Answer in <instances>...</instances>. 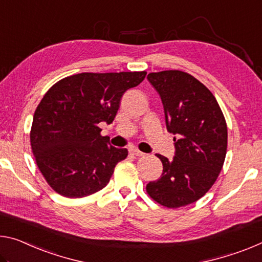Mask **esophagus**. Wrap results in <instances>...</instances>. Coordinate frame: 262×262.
<instances>
[{"mask_svg": "<svg viewBox=\"0 0 262 262\" xmlns=\"http://www.w3.org/2000/svg\"><path fill=\"white\" fill-rule=\"evenodd\" d=\"M129 152L132 154V155H134V156H139V157L144 155V152L140 151V150H138V149H135V148H132V149H129Z\"/></svg>", "mask_w": 262, "mask_h": 262, "instance_id": "esophagus-1", "label": "esophagus"}]
</instances>
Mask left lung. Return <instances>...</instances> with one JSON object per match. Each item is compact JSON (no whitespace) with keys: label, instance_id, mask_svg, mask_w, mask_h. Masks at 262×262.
Here are the masks:
<instances>
[{"label":"left lung","instance_id":"1","mask_svg":"<svg viewBox=\"0 0 262 262\" xmlns=\"http://www.w3.org/2000/svg\"><path fill=\"white\" fill-rule=\"evenodd\" d=\"M147 78L161 97L167 129L175 135V156L169 161L157 155L163 172L149 182L147 192L176 209L202 198L218 178L226 156V121L213 94L191 74L169 70Z\"/></svg>","mask_w":262,"mask_h":262}]
</instances>
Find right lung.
Listing matches in <instances>:
<instances>
[{
	"instance_id": "1",
	"label": "right lung",
	"mask_w": 262,
	"mask_h": 262,
	"mask_svg": "<svg viewBox=\"0 0 262 262\" xmlns=\"http://www.w3.org/2000/svg\"><path fill=\"white\" fill-rule=\"evenodd\" d=\"M146 74L79 73L45 93L35 111L30 142L41 175L57 193L81 198L108 184L128 150L111 146L99 123L113 122L123 93Z\"/></svg>"
}]
</instances>
